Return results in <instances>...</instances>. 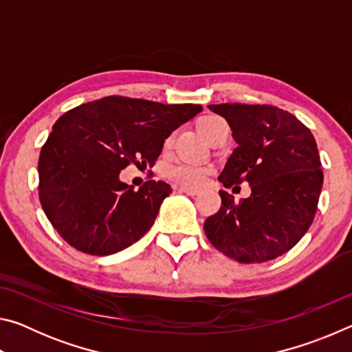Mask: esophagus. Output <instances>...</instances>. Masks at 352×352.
Wrapping results in <instances>:
<instances>
[{"mask_svg":"<svg viewBox=\"0 0 352 352\" xmlns=\"http://www.w3.org/2000/svg\"><path fill=\"white\" fill-rule=\"evenodd\" d=\"M174 190H178V192H184L188 195H197L200 192V189H197V188H186V186H174Z\"/></svg>","mask_w":352,"mask_h":352,"instance_id":"esophagus-1","label":"esophagus"}]
</instances>
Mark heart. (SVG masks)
I'll return each instance as SVG.
<instances>
[{
    "label": "heart",
    "instance_id": "obj_1",
    "mask_svg": "<svg viewBox=\"0 0 352 352\" xmlns=\"http://www.w3.org/2000/svg\"><path fill=\"white\" fill-rule=\"evenodd\" d=\"M225 122L222 118L216 115H205L197 121L199 132L208 140L211 136L219 124ZM174 141V136L169 135L164 140V148H169ZM211 166L201 164V163H186V162H178L174 164H169L164 168V175L169 180L175 182L182 186H200L201 183L206 180V177L211 174Z\"/></svg>",
    "mask_w": 352,
    "mask_h": 352
}]
</instances>
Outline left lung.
<instances>
[{
	"label": "left lung",
	"instance_id": "8db88e82",
	"mask_svg": "<svg viewBox=\"0 0 352 352\" xmlns=\"http://www.w3.org/2000/svg\"><path fill=\"white\" fill-rule=\"evenodd\" d=\"M223 116L237 147L219 182L248 183L252 195L236 204L219 190L220 210L204 230L219 252L243 264L265 262L294 248L312 225L323 170L315 142L300 119L273 105H208ZM237 188V186H236Z\"/></svg>",
	"mask_w": 352,
	"mask_h": 352
}]
</instances>
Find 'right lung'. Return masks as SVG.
<instances>
[{"instance_id": "add662e5", "label": "right lung", "mask_w": 352, "mask_h": 352, "mask_svg": "<svg viewBox=\"0 0 352 352\" xmlns=\"http://www.w3.org/2000/svg\"><path fill=\"white\" fill-rule=\"evenodd\" d=\"M200 111L195 104L107 96L58 118L38 158L40 204L57 233L94 256L140 241L172 189L147 180L133 190L119 172L129 164L152 168L164 140Z\"/></svg>"}]
</instances>
